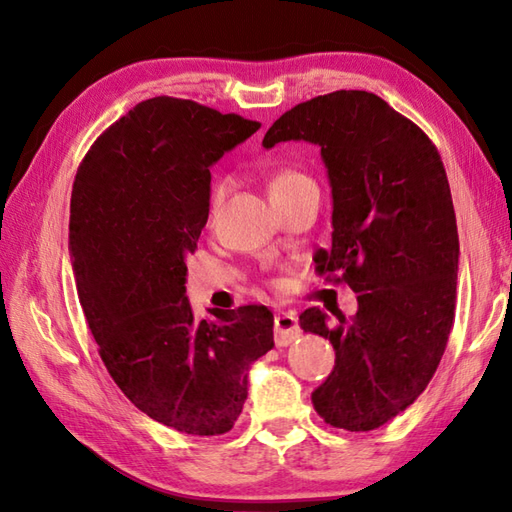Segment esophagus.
<instances>
[{
    "mask_svg": "<svg viewBox=\"0 0 512 512\" xmlns=\"http://www.w3.org/2000/svg\"><path fill=\"white\" fill-rule=\"evenodd\" d=\"M301 336L299 330V321L292 312H279L275 317V343L279 347L290 345L292 341H297Z\"/></svg>",
    "mask_w": 512,
    "mask_h": 512,
    "instance_id": "1",
    "label": "esophagus"
}]
</instances>
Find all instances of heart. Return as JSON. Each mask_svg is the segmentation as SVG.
Masks as SVG:
<instances>
[{
	"instance_id": "b5f03b06",
	"label": "heart",
	"mask_w": 512,
	"mask_h": 512,
	"mask_svg": "<svg viewBox=\"0 0 512 512\" xmlns=\"http://www.w3.org/2000/svg\"><path fill=\"white\" fill-rule=\"evenodd\" d=\"M303 180H310V178H306V176H303V173H297V171H281V173H277V176L273 178V182H270V193L281 191V189H288V187H292V184L303 182ZM226 191H228V178L215 180L213 189H211V209H215V206L222 202Z\"/></svg>"
}]
</instances>
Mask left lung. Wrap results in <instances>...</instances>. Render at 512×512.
<instances>
[{
  "label": "left lung",
  "instance_id": "8db88e82",
  "mask_svg": "<svg viewBox=\"0 0 512 512\" xmlns=\"http://www.w3.org/2000/svg\"><path fill=\"white\" fill-rule=\"evenodd\" d=\"M321 147L332 187V246L321 275L356 292L352 319L308 308L301 328L330 339L334 369L312 405L336 429L372 431L396 418L436 374L447 347L460 239L438 149L409 118L363 90L299 103L262 145Z\"/></svg>",
  "mask_w": 512,
  "mask_h": 512
}]
</instances>
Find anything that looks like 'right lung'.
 <instances>
[{"instance_id":"obj_1","label":"right lung","mask_w":512,"mask_h":512,"mask_svg":"<svg viewBox=\"0 0 512 512\" xmlns=\"http://www.w3.org/2000/svg\"><path fill=\"white\" fill-rule=\"evenodd\" d=\"M259 123L171 96L132 107L76 171L70 259L99 354L123 394L191 436L233 429L248 369L273 350L266 306L209 310L187 299V257L209 220L211 167Z\"/></svg>"}]
</instances>
